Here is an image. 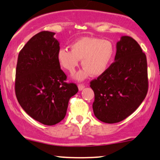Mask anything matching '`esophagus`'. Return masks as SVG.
Segmentation results:
<instances>
[{
  "instance_id": "esophagus-1",
  "label": "esophagus",
  "mask_w": 160,
  "mask_h": 160,
  "mask_svg": "<svg viewBox=\"0 0 160 160\" xmlns=\"http://www.w3.org/2000/svg\"><path fill=\"white\" fill-rule=\"evenodd\" d=\"M85 87V86L84 84H78V90L79 91H82V90H83V89H84V88Z\"/></svg>"
}]
</instances>
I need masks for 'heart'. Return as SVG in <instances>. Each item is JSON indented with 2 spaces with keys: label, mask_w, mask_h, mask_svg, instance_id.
<instances>
[{
  "label": "heart",
  "mask_w": 160,
  "mask_h": 160,
  "mask_svg": "<svg viewBox=\"0 0 160 160\" xmlns=\"http://www.w3.org/2000/svg\"><path fill=\"white\" fill-rule=\"evenodd\" d=\"M71 51L62 48L58 52L59 64L70 73H73L82 60L84 67L73 78L82 81L91 74L99 76L106 73L114 58V44L107 39L84 36L71 43Z\"/></svg>",
  "instance_id": "1"
}]
</instances>
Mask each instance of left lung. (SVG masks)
<instances>
[{"label": "left lung", "instance_id": "1", "mask_svg": "<svg viewBox=\"0 0 160 160\" xmlns=\"http://www.w3.org/2000/svg\"><path fill=\"white\" fill-rule=\"evenodd\" d=\"M90 87L95 93L92 108L97 119L113 124L132 114L148 91L146 57L137 41L122 36L117 43L114 62L92 81Z\"/></svg>", "mask_w": 160, "mask_h": 160}]
</instances>
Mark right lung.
<instances>
[{
    "label": "right lung",
    "instance_id": "obj_1",
    "mask_svg": "<svg viewBox=\"0 0 160 160\" xmlns=\"http://www.w3.org/2000/svg\"><path fill=\"white\" fill-rule=\"evenodd\" d=\"M54 32L42 31L32 36L19 53L15 93L23 110L45 125L64 119L70 98L77 86L68 84L58 61L60 43Z\"/></svg>",
    "mask_w": 160,
    "mask_h": 160
}]
</instances>
